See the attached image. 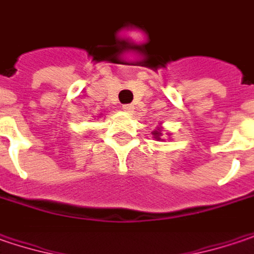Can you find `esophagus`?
I'll return each instance as SVG.
<instances>
[{
	"label": "esophagus",
	"mask_w": 254,
	"mask_h": 254,
	"mask_svg": "<svg viewBox=\"0 0 254 254\" xmlns=\"http://www.w3.org/2000/svg\"><path fill=\"white\" fill-rule=\"evenodd\" d=\"M122 109L125 111V112H133V109H135V106L132 105V104H127V105H122Z\"/></svg>",
	"instance_id": "34e87169"
}]
</instances>
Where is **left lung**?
I'll return each mask as SVG.
<instances>
[{"label":"left lung","instance_id":"obj_1","mask_svg":"<svg viewBox=\"0 0 254 254\" xmlns=\"http://www.w3.org/2000/svg\"><path fill=\"white\" fill-rule=\"evenodd\" d=\"M152 133H153V136H155V138H156V139H160V135H162V130H160V129H158V130H153Z\"/></svg>","mask_w":254,"mask_h":254}]
</instances>
